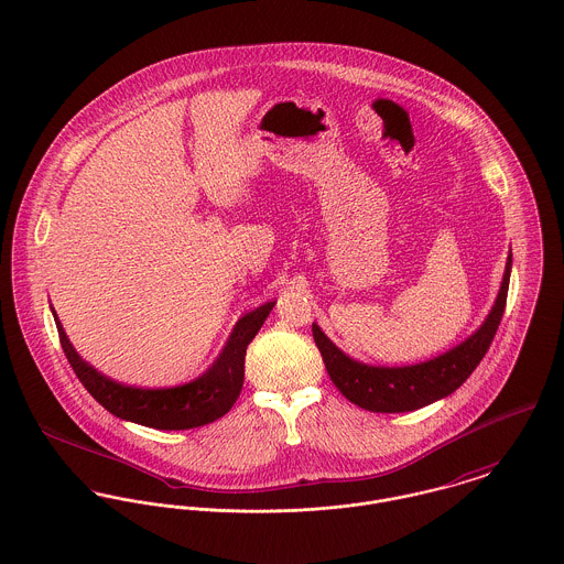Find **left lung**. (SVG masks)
I'll use <instances>...</instances> for the list:
<instances>
[{
    "label": "left lung",
    "instance_id": "obj_1",
    "mask_svg": "<svg viewBox=\"0 0 564 564\" xmlns=\"http://www.w3.org/2000/svg\"><path fill=\"white\" fill-rule=\"evenodd\" d=\"M510 268L512 254L508 252L498 299L480 328L447 352L413 366L387 368L361 364L339 350L313 322V339L330 380L350 402L372 413H406L454 393L478 368L498 333L508 296Z\"/></svg>",
    "mask_w": 564,
    "mask_h": 564
}]
</instances>
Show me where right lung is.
Instances as JSON below:
<instances>
[{"label":"right lung","mask_w":564,"mask_h":564,"mask_svg":"<svg viewBox=\"0 0 564 564\" xmlns=\"http://www.w3.org/2000/svg\"><path fill=\"white\" fill-rule=\"evenodd\" d=\"M274 301L245 313L216 361L194 380L177 387L142 389L121 384L86 364L68 341L63 324L52 307L64 355L88 393L112 415L155 431H188L223 417L238 400L245 382L247 348L272 312Z\"/></svg>","instance_id":"1"}]
</instances>
